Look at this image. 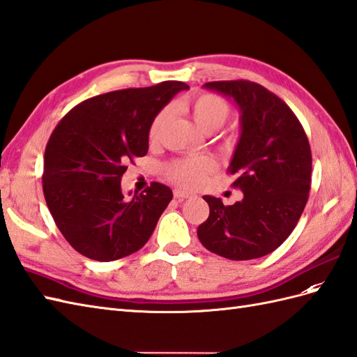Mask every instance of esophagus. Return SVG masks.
<instances>
[{
    "label": "esophagus",
    "instance_id": "1",
    "mask_svg": "<svg viewBox=\"0 0 357 357\" xmlns=\"http://www.w3.org/2000/svg\"><path fill=\"white\" fill-rule=\"evenodd\" d=\"M173 196H175V199H178V200H184V199H188V197L193 196V193H190V191H185V190L176 188L175 191H173Z\"/></svg>",
    "mask_w": 357,
    "mask_h": 357
}]
</instances>
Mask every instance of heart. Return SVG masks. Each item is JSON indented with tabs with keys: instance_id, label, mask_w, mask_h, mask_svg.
<instances>
[{
	"instance_id": "1",
	"label": "heart",
	"mask_w": 357,
	"mask_h": 357,
	"mask_svg": "<svg viewBox=\"0 0 357 357\" xmlns=\"http://www.w3.org/2000/svg\"><path fill=\"white\" fill-rule=\"evenodd\" d=\"M184 108L193 117L195 123L200 131L211 134L220 130L231 117V107L220 96L213 93H202L196 98H191L184 102ZM169 119L167 109L161 112L153 117L149 128L151 140H155L161 134L162 128L166 126ZM215 162L209 157H196V158H184L170 162L166 173L167 176L178 182L181 185L195 187L202 182L209 172H213Z\"/></svg>"
}]
</instances>
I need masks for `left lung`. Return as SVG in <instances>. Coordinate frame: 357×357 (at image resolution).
Wrapping results in <instances>:
<instances>
[{"label":"left lung","mask_w":357,"mask_h":357,"mask_svg":"<svg viewBox=\"0 0 357 357\" xmlns=\"http://www.w3.org/2000/svg\"><path fill=\"white\" fill-rule=\"evenodd\" d=\"M204 87L232 98L241 135L227 172L243 200L225 206L204 196L209 217L197 236L209 252L232 261L266 257L294 231L310 190L312 155L303 126L283 100L248 79L213 81Z\"/></svg>","instance_id":"left-lung-1"}]
</instances>
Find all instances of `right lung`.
<instances>
[{"instance_id": "add662e5", "label": "right lung", "mask_w": 357, "mask_h": 357, "mask_svg": "<svg viewBox=\"0 0 357 357\" xmlns=\"http://www.w3.org/2000/svg\"><path fill=\"white\" fill-rule=\"evenodd\" d=\"M188 86L181 81L98 95L74 107L52 131L43 158V195L66 241L86 258L108 262L148 243L173 195L160 182L125 199L128 162L144 157L149 128Z\"/></svg>"}]
</instances>
